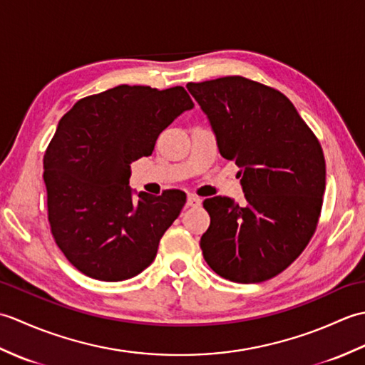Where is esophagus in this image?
Segmentation results:
<instances>
[{
	"mask_svg": "<svg viewBox=\"0 0 365 365\" xmlns=\"http://www.w3.org/2000/svg\"><path fill=\"white\" fill-rule=\"evenodd\" d=\"M200 202H202V200H200V197H197L196 195H188V197H187L188 207H199Z\"/></svg>",
	"mask_w": 365,
	"mask_h": 365,
	"instance_id": "34e87169",
	"label": "esophagus"
}]
</instances>
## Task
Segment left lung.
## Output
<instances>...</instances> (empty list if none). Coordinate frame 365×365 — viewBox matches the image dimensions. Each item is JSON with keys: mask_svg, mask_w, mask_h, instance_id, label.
<instances>
[{"mask_svg": "<svg viewBox=\"0 0 365 365\" xmlns=\"http://www.w3.org/2000/svg\"><path fill=\"white\" fill-rule=\"evenodd\" d=\"M207 114L220 153L240 168L245 200H204V259L232 282H263L304 251L320 218L327 165L319 139L282 92L222 76L187 84Z\"/></svg>", "mask_w": 365, "mask_h": 365, "instance_id": "left-lung-1", "label": "left lung"}]
</instances>
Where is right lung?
Wrapping results in <instances>:
<instances>
[{
    "mask_svg": "<svg viewBox=\"0 0 365 365\" xmlns=\"http://www.w3.org/2000/svg\"><path fill=\"white\" fill-rule=\"evenodd\" d=\"M192 106L182 86L120 84L78 100L59 120L43 155L48 221L59 250L83 274L118 282L153 262L187 195L135 197L130 165L152 155L161 131Z\"/></svg>",
    "mask_w": 365,
    "mask_h": 365,
    "instance_id": "right-lung-1",
    "label": "right lung"
}]
</instances>
